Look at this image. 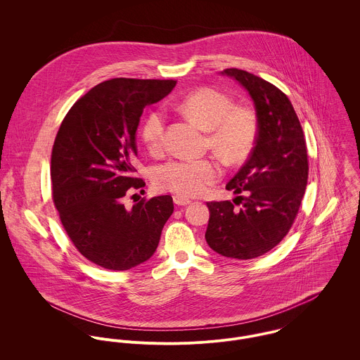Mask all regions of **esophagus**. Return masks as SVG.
Wrapping results in <instances>:
<instances>
[{
    "mask_svg": "<svg viewBox=\"0 0 360 360\" xmlns=\"http://www.w3.org/2000/svg\"><path fill=\"white\" fill-rule=\"evenodd\" d=\"M173 202H174L176 205L186 206L188 205L191 201H190L188 198H184V197H181V195H174V197H173Z\"/></svg>",
    "mask_w": 360,
    "mask_h": 360,
    "instance_id": "34e87169",
    "label": "esophagus"
}]
</instances>
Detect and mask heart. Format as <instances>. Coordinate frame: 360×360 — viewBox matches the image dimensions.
<instances>
[{
    "instance_id": "b5f03b06",
    "label": "heart",
    "mask_w": 360,
    "mask_h": 360,
    "mask_svg": "<svg viewBox=\"0 0 360 360\" xmlns=\"http://www.w3.org/2000/svg\"><path fill=\"white\" fill-rule=\"evenodd\" d=\"M179 108L207 131V146L227 165H238L251 153L257 136V116L250 106H236L214 89L202 87L181 98ZM140 136L153 154L165 147L166 119L162 109H153L141 123ZM221 176L220 165L212 159H173L154 172L160 191L181 197H197Z\"/></svg>"
}]
</instances>
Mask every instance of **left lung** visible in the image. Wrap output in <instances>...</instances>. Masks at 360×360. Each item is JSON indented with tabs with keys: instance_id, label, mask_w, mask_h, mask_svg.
Returning <instances> with one entry per match:
<instances>
[{
	"instance_id": "obj_1",
	"label": "left lung",
	"mask_w": 360,
	"mask_h": 360,
	"mask_svg": "<svg viewBox=\"0 0 360 360\" xmlns=\"http://www.w3.org/2000/svg\"><path fill=\"white\" fill-rule=\"evenodd\" d=\"M251 96L257 116L255 147L226 188L238 197L212 201L207 245L233 259H254L273 250L290 231L308 184L307 141L288 97L241 69H224ZM238 205L240 208L235 205Z\"/></svg>"
}]
</instances>
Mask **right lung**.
<instances>
[{"label": "right lung", "instance_id": "add662e5", "mask_svg": "<svg viewBox=\"0 0 360 360\" xmlns=\"http://www.w3.org/2000/svg\"><path fill=\"white\" fill-rule=\"evenodd\" d=\"M174 86V80L103 82L73 103L55 137L53 205L76 250L103 269L129 270L148 260L173 213L170 195L143 198L131 209L123 201L146 186L134 174L140 116Z\"/></svg>", "mask_w": 360, "mask_h": 360}]
</instances>
